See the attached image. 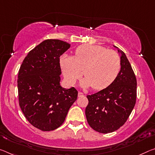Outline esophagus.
<instances>
[{"instance_id":"obj_1","label":"esophagus","mask_w":155,"mask_h":155,"mask_svg":"<svg viewBox=\"0 0 155 155\" xmlns=\"http://www.w3.org/2000/svg\"><path fill=\"white\" fill-rule=\"evenodd\" d=\"M83 96H84V94H83V92H78V97H83Z\"/></svg>"}]
</instances>
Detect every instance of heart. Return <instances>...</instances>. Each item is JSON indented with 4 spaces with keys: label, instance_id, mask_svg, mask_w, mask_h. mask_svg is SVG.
I'll list each match as a JSON object with an SVG mask.
<instances>
[{
    "label": "heart",
    "instance_id": "1",
    "mask_svg": "<svg viewBox=\"0 0 155 155\" xmlns=\"http://www.w3.org/2000/svg\"><path fill=\"white\" fill-rule=\"evenodd\" d=\"M60 64L67 82L73 85L81 77V85L99 90L116 79L121 70V58L115 51L101 45H83L76 49L74 57L64 56Z\"/></svg>",
    "mask_w": 155,
    "mask_h": 155
}]
</instances>
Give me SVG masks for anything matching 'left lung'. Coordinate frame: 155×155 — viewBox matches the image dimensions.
<instances>
[{
  "mask_svg": "<svg viewBox=\"0 0 155 155\" xmlns=\"http://www.w3.org/2000/svg\"><path fill=\"white\" fill-rule=\"evenodd\" d=\"M119 74L108 87L87 95L85 116L95 131L107 134L120 128L128 119L137 99V78L123 51Z\"/></svg>",
  "mask_w": 155,
  "mask_h": 155,
  "instance_id": "1",
  "label": "left lung"
}]
</instances>
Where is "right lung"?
<instances>
[{"mask_svg":"<svg viewBox=\"0 0 155 155\" xmlns=\"http://www.w3.org/2000/svg\"><path fill=\"white\" fill-rule=\"evenodd\" d=\"M70 48L58 39L44 41L29 51L19 69V105L29 124L42 131L60 127L77 99L74 87L60 85V56Z\"/></svg>","mask_w":155,"mask_h":155,"instance_id":"obj_1","label":"right lung"}]
</instances>
